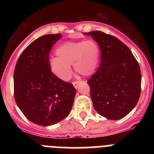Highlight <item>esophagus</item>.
Here are the masks:
<instances>
[{
	"label": "esophagus",
	"instance_id": "34e87169",
	"mask_svg": "<svg viewBox=\"0 0 154 154\" xmlns=\"http://www.w3.org/2000/svg\"><path fill=\"white\" fill-rule=\"evenodd\" d=\"M80 83H81V82L80 81H75L72 82L73 85H74V87L75 88V89H77V88H78L79 85Z\"/></svg>",
	"mask_w": 154,
	"mask_h": 154
}]
</instances>
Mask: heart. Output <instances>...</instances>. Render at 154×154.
Here are the masks:
<instances>
[{"label":"heart","mask_w":154,"mask_h":154,"mask_svg":"<svg viewBox=\"0 0 154 154\" xmlns=\"http://www.w3.org/2000/svg\"><path fill=\"white\" fill-rule=\"evenodd\" d=\"M57 57L49 59L51 72L63 81H67L72 74L71 64L79 74L89 76L95 72L99 60V48L96 42H67L55 50Z\"/></svg>","instance_id":"1"}]
</instances>
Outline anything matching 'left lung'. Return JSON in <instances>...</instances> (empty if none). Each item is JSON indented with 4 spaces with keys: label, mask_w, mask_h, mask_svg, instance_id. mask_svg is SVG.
<instances>
[{
    "label": "left lung",
    "mask_w": 154,
    "mask_h": 154,
    "mask_svg": "<svg viewBox=\"0 0 154 154\" xmlns=\"http://www.w3.org/2000/svg\"><path fill=\"white\" fill-rule=\"evenodd\" d=\"M84 35H91L101 50L99 69L87 82L94 108L109 119H122L140 99V65L130 48L116 37L99 31Z\"/></svg>",
    "instance_id": "obj_1"
}]
</instances>
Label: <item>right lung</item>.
I'll list each match as a JSON object with an SVG mask.
<instances>
[{"label": "right lung", "mask_w": 154, "mask_h": 154, "mask_svg": "<svg viewBox=\"0 0 154 154\" xmlns=\"http://www.w3.org/2000/svg\"><path fill=\"white\" fill-rule=\"evenodd\" d=\"M61 33L40 37L24 50L14 72V94L17 106L25 117L39 126H48L69 116L76 90L61 80L48 65L51 48Z\"/></svg>", "instance_id": "add662e5"}]
</instances>
